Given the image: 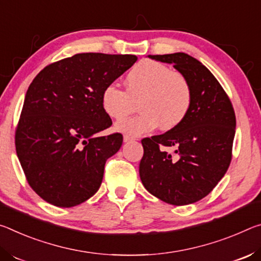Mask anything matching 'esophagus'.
Returning a JSON list of instances; mask_svg holds the SVG:
<instances>
[{
	"label": "esophagus",
	"instance_id": "34e87169",
	"mask_svg": "<svg viewBox=\"0 0 261 261\" xmlns=\"http://www.w3.org/2000/svg\"><path fill=\"white\" fill-rule=\"evenodd\" d=\"M133 140H135L133 136H129V135L123 136V141H125V142H129V141H133Z\"/></svg>",
	"mask_w": 261,
	"mask_h": 261
}]
</instances>
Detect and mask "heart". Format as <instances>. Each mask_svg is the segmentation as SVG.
I'll return each mask as SVG.
<instances>
[{"mask_svg":"<svg viewBox=\"0 0 261 261\" xmlns=\"http://www.w3.org/2000/svg\"><path fill=\"white\" fill-rule=\"evenodd\" d=\"M136 117L119 122L117 129L139 136L155 130H170L181 125L193 104L191 83L164 63L142 60L128 71L126 90L110 83L101 92V106L108 115L122 120L138 108Z\"/></svg>","mask_w":261,"mask_h":261,"instance_id":"b5f03b06","label":"heart"}]
</instances>
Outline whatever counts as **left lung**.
Wrapping results in <instances>:
<instances>
[{
  "mask_svg": "<svg viewBox=\"0 0 261 261\" xmlns=\"http://www.w3.org/2000/svg\"><path fill=\"white\" fill-rule=\"evenodd\" d=\"M189 80L193 104L181 125L143 139L140 178L146 190L166 203L184 206L208 195L232 157L236 115L230 98L201 62L185 53L149 55ZM173 146L176 157L164 149Z\"/></svg>",
  "mask_w": 261,
  "mask_h": 261,
  "instance_id": "8db88e82",
  "label": "left lung"
}]
</instances>
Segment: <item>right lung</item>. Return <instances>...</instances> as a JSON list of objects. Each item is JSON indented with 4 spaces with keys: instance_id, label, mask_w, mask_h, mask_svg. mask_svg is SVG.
I'll list each match as a JSON object with an SVG mask.
<instances>
[{
    "instance_id": "add662e5",
    "label": "right lung",
    "mask_w": 261,
    "mask_h": 261,
    "mask_svg": "<svg viewBox=\"0 0 261 261\" xmlns=\"http://www.w3.org/2000/svg\"><path fill=\"white\" fill-rule=\"evenodd\" d=\"M136 60L75 54L46 66L30 84L15 146L29 185L46 202L74 207L99 190L106 161L123 140L120 133L96 136L112 125L101 92Z\"/></svg>"
}]
</instances>
